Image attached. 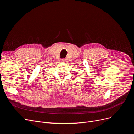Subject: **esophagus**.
<instances>
[{
	"mask_svg": "<svg viewBox=\"0 0 134 134\" xmlns=\"http://www.w3.org/2000/svg\"><path fill=\"white\" fill-rule=\"evenodd\" d=\"M62 62H63V63H66V62H67V60L65 59H63L62 60Z\"/></svg>",
	"mask_w": 134,
	"mask_h": 134,
	"instance_id": "34e87169",
	"label": "esophagus"
}]
</instances>
